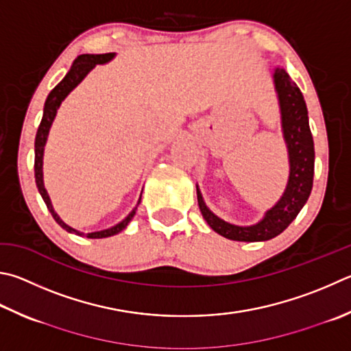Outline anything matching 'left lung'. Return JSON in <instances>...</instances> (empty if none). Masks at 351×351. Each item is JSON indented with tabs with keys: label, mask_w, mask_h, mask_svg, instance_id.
Segmentation results:
<instances>
[{
	"label": "left lung",
	"mask_w": 351,
	"mask_h": 351,
	"mask_svg": "<svg viewBox=\"0 0 351 351\" xmlns=\"http://www.w3.org/2000/svg\"><path fill=\"white\" fill-rule=\"evenodd\" d=\"M273 81L281 107L282 132L289 149L290 176L285 192L275 207L267 210V213L258 224L241 227L222 221L212 213L202 199L199 189L196 186L197 206L207 224L221 237L232 241H269L282 233L291 221L301 212L307 202L313 187L315 175V144L308 125L307 106L299 87L291 81L284 69H275Z\"/></svg>",
	"instance_id": "left-lung-1"
}]
</instances>
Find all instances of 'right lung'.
<instances>
[{"label":"right lung","mask_w":351,"mask_h":351,"mask_svg":"<svg viewBox=\"0 0 351 351\" xmlns=\"http://www.w3.org/2000/svg\"><path fill=\"white\" fill-rule=\"evenodd\" d=\"M114 53H101V55H80L78 58L73 61L72 67L67 72V75L62 78V81L60 82L58 86H56L52 92L49 93V97L46 99V104H44V112H43V119L40 123V127H38V132H36V138H35V182H36V187H38V192L43 196L44 202H46V206L49 208V212L52 213L53 219L58 222V224L67 230L69 233H75V234H80V237H87V238H92V239H99V238H109L113 237V234L119 233L121 230H124L127 227V224L132 221L133 216L136 213V208L139 206V202H141V197H139V201L136 204V207L132 210L127 216L125 219H123L119 222V224L113 226L110 228H106V230H101V232H92V233H81L78 230H75L70 226H67L64 221H62L56 212L52 207V202H50V197L47 195V190L44 189V181H43V155H44V145H46L47 141V135H49V130H50V125H52L53 119L56 117V110L60 109V106L67 95L73 90V88L80 84V82L86 78V75L90 72V70L97 66V64H106V62H109L110 60H113Z\"/></svg>","instance_id":"right-lung-1"}]
</instances>
